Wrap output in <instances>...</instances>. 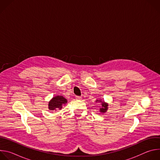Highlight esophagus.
I'll return each instance as SVG.
<instances>
[{
  "mask_svg": "<svg viewBox=\"0 0 160 160\" xmlns=\"http://www.w3.org/2000/svg\"><path fill=\"white\" fill-rule=\"evenodd\" d=\"M75 99L77 100H81L82 99V97L81 96H76L75 97Z\"/></svg>",
  "mask_w": 160,
  "mask_h": 160,
  "instance_id": "1",
  "label": "esophagus"
}]
</instances>
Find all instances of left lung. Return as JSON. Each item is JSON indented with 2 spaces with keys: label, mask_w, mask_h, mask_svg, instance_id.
Returning <instances> with one entry per match:
<instances>
[{
  "label": "left lung",
  "mask_w": 160,
  "mask_h": 160,
  "mask_svg": "<svg viewBox=\"0 0 160 160\" xmlns=\"http://www.w3.org/2000/svg\"><path fill=\"white\" fill-rule=\"evenodd\" d=\"M96 102H101V107L100 108V112L101 113H104L108 110V104L105 102L104 101H102L101 100H97Z\"/></svg>",
  "instance_id": "left-lung-1"
}]
</instances>
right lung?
<instances>
[{"instance_id":"obj_1","label":"right lung","mask_w":160,"mask_h":160,"mask_svg":"<svg viewBox=\"0 0 160 160\" xmlns=\"http://www.w3.org/2000/svg\"><path fill=\"white\" fill-rule=\"evenodd\" d=\"M67 103V100L63 96H57L54 97L49 102V109L51 111H56L57 109H61L63 104Z\"/></svg>"}]
</instances>
